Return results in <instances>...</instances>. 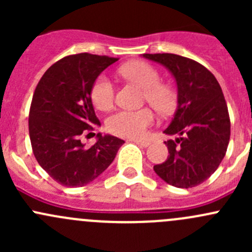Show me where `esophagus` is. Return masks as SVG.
<instances>
[{
  "mask_svg": "<svg viewBox=\"0 0 252 252\" xmlns=\"http://www.w3.org/2000/svg\"><path fill=\"white\" fill-rule=\"evenodd\" d=\"M134 142H135L136 145H139V146L141 147H147L150 145L149 141H144V140H133Z\"/></svg>",
  "mask_w": 252,
  "mask_h": 252,
  "instance_id": "1",
  "label": "esophagus"
}]
</instances>
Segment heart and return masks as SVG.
Here are the masks:
<instances>
[{
	"label": "heart",
	"mask_w": 252,
	"mask_h": 252,
	"mask_svg": "<svg viewBox=\"0 0 252 252\" xmlns=\"http://www.w3.org/2000/svg\"><path fill=\"white\" fill-rule=\"evenodd\" d=\"M121 73L129 80L144 89V101L161 114H168L177 105V93L167 83H162L158 70L144 61H134L121 68ZM90 97L100 111H108L114 102V86L106 75H100L91 85ZM155 114L151 108L136 111L122 110L112 114L107 121V129L112 134L128 139H144L147 129L154 124Z\"/></svg>",
	"instance_id": "1"
}]
</instances>
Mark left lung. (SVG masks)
<instances>
[{
	"instance_id": "1",
	"label": "left lung",
	"mask_w": 252,
	"mask_h": 252,
	"mask_svg": "<svg viewBox=\"0 0 252 252\" xmlns=\"http://www.w3.org/2000/svg\"><path fill=\"white\" fill-rule=\"evenodd\" d=\"M142 56L164 65L178 86L177 111L163 131L178 138L164 142L169 156L154 166L155 172L173 187H196L215 173L229 144L230 119L222 89L196 61L173 53Z\"/></svg>"
}]
</instances>
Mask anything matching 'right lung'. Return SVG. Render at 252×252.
<instances>
[{
    "label": "right lung",
    "mask_w": 252,
    "mask_h": 252,
    "mask_svg": "<svg viewBox=\"0 0 252 252\" xmlns=\"http://www.w3.org/2000/svg\"><path fill=\"white\" fill-rule=\"evenodd\" d=\"M118 58L78 53L45 72L32 95L29 135L32 152L48 175L69 188L93 182L112 163L122 139L97 134L90 147L81 142L100 121L91 102V85Z\"/></svg>",
    "instance_id": "add662e5"
}]
</instances>
